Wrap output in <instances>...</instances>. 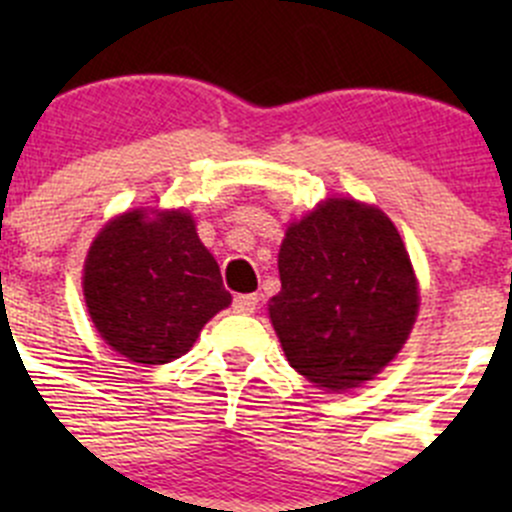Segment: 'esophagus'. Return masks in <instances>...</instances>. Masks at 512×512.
Listing matches in <instances>:
<instances>
[{
	"label": "esophagus",
	"mask_w": 512,
	"mask_h": 512,
	"mask_svg": "<svg viewBox=\"0 0 512 512\" xmlns=\"http://www.w3.org/2000/svg\"><path fill=\"white\" fill-rule=\"evenodd\" d=\"M257 302H260L257 294H237V297L232 299V309H235L237 314H252L257 309Z\"/></svg>",
	"instance_id": "obj_1"
}]
</instances>
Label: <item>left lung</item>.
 I'll return each instance as SVG.
<instances>
[{
  "label": "left lung",
  "instance_id": "8db88e82",
  "mask_svg": "<svg viewBox=\"0 0 512 512\" xmlns=\"http://www.w3.org/2000/svg\"><path fill=\"white\" fill-rule=\"evenodd\" d=\"M270 319L287 361L312 384L354 389L409 339L418 312L414 267L379 208L329 198L287 227Z\"/></svg>",
  "mask_w": 512,
  "mask_h": 512
}]
</instances>
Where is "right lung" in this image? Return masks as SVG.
<instances>
[{
    "mask_svg": "<svg viewBox=\"0 0 512 512\" xmlns=\"http://www.w3.org/2000/svg\"><path fill=\"white\" fill-rule=\"evenodd\" d=\"M84 297L108 347L136 364H168L232 302L215 257L183 210L111 220L91 245Z\"/></svg>",
    "mask_w": 512,
    "mask_h": 512,
    "instance_id": "right-lung-1",
    "label": "right lung"
}]
</instances>
